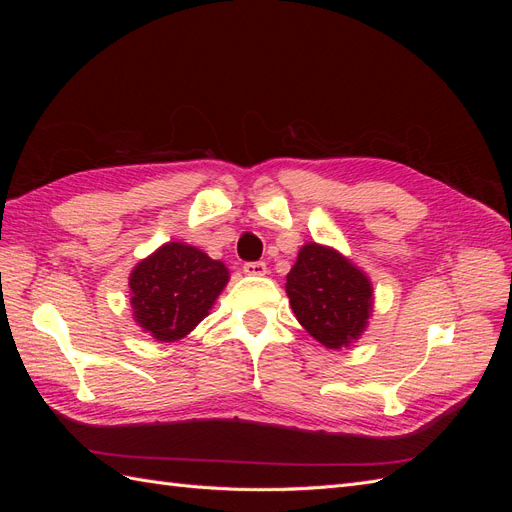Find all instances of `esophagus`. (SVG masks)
Returning <instances> with one entry per match:
<instances>
[{
  "label": "esophagus",
  "mask_w": 512,
  "mask_h": 512,
  "mask_svg": "<svg viewBox=\"0 0 512 512\" xmlns=\"http://www.w3.org/2000/svg\"><path fill=\"white\" fill-rule=\"evenodd\" d=\"M243 273L254 275V277H262V275H267V265H265V262H245Z\"/></svg>",
  "instance_id": "1"
}]
</instances>
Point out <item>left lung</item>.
Segmentation results:
<instances>
[{"instance_id": "left-lung-1", "label": "left lung", "mask_w": 512, "mask_h": 512, "mask_svg": "<svg viewBox=\"0 0 512 512\" xmlns=\"http://www.w3.org/2000/svg\"><path fill=\"white\" fill-rule=\"evenodd\" d=\"M286 294L301 327L329 350L352 346L369 327V275L331 245L305 243L286 275Z\"/></svg>"}]
</instances>
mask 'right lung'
<instances>
[{
	"mask_svg": "<svg viewBox=\"0 0 512 512\" xmlns=\"http://www.w3.org/2000/svg\"><path fill=\"white\" fill-rule=\"evenodd\" d=\"M230 280L222 260L181 241H168L130 273L132 318L156 342H179L209 316Z\"/></svg>",
	"mask_w": 512,
	"mask_h": 512,
	"instance_id": "obj_1",
	"label": "right lung"
}]
</instances>
